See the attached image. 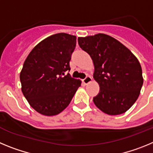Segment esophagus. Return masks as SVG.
<instances>
[{
  "label": "esophagus",
  "mask_w": 153,
  "mask_h": 153,
  "mask_svg": "<svg viewBox=\"0 0 153 153\" xmlns=\"http://www.w3.org/2000/svg\"><path fill=\"white\" fill-rule=\"evenodd\" d=\"M91 80H92L91 76H86V77L83 79V83H84L85 84H87L88 83L91 82Z\"/></svg>",
  "instance_id": "obj_1"
}]
</instances>
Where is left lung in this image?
<instances>
[{
  "mask_svg": "<svg viewBox=\"0 0 153 153\" xmlns=\"http://www.w3.org/2000/svg\"><path fill=\"white\" fill-rule=\"evenodd\" d=\"M78 44L94 64L93 78L100 85L94 104L106 114L125 113L138 99L143 83L137 58L120 41L104 33L79 37Z\"/></svg>",
  "mask_w": 153,
  "mask_h": 153,
  "instance_id": "obj_1",
  "label": "left lung"
}]
</instances>
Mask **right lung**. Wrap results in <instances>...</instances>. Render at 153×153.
<instances>
[{"label": "right lung", "instance_id": "obj_1", "mask_svg": "<svg viewBox=\"0 0 153 153\" xmlns=\"http://www.w3.org/2000/svg\"><path fill=\"white\" fill-rule=\"evenodd\" d=\"M76 36L56 33L40 42L25 60L20 74L22 93L39 113L54 116L70 104L81 85L79 79L65 76Z\"/></svg>", "mask_w": 153, "mask_h": 153}]
</instances>
